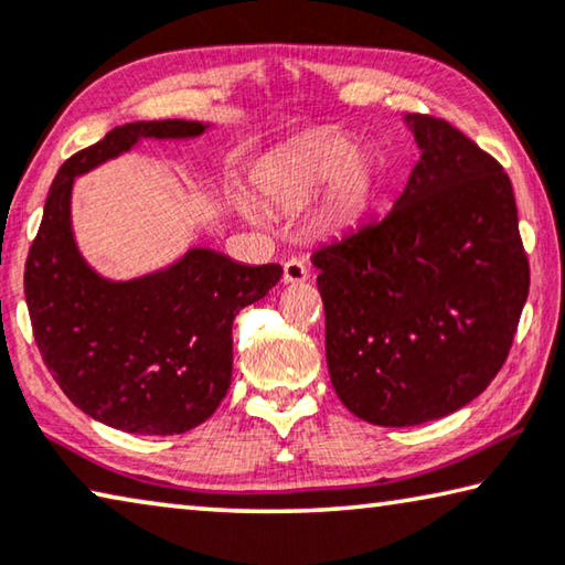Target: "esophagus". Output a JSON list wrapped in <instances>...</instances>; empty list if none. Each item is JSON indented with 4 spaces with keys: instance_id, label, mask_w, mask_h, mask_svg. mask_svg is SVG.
Listing matches in <instances>:
<instances>
[{
    "instance_id": "esophagus-1",
    "label": "esophagus",
    "mask_w": 565,
    "mask_h": 565,
    "mask_svg": "<svg viewBox=\"0 0 565 565\" xmlns=\"http://www.w3.org/2000/svg\"><path fill=\"white\" fill-rule=\"evenodd\" d=\"M310 277V270H308V265L302 263V259H298V257H292V259H288V263L282 265V280L288 282V285H298V282H306Z\"/></svg>"
}]
</instances>
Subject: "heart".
Here are the masks:
<instances>
[{"instance_id": "obj_1", "label": "heart", "mask_w": 565, "mask_h": 565, "mask_svg": "<svg viewBox=\"0 0 565 565\" xmlns=\"http://www.w3.org/2000/svg\"><path fill=\"white\" fill-rule=\"evenodd\" d=\"M255 186L267 206H300L316 196L312 216L323 230H343L366 212L376 189V169L351 136L323 131L277 153L255 173ZM234 210L259 222L263 212L245 196H234Z\"/></svg>"}]
</instances>
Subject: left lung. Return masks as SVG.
Here are the masks:
<instances>
[{
    "instance_id": "1",
    "label": "left lung",
    "mask_w": 565,
    "mask_h": 565,
    "mask_svg": "<svg viewBox=\"0 0 565 565\" xmlns=\"http://www.w3.org/2000/svg\"><path fill=\"white\" fill-rule=\"evenodd\" d=\"M404 124L422 156L392 212L312 253L333 388L379 427L441 419L480 396L531 288L508 173L447 120Z\"/></svg>"
}]
</instances>
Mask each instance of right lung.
Listing matches in <instances>:
<instances>
[{
  "mask_svg": "<svg viewBox=\"0 0 565 565\" xmlns=\"http://www.w3.org/2000/svg\"><path fill=\"white\" fill-rule=\"evenodd\" d=\"M202 120H136L67 159L52 181L24 265L34 341L77 409L131 434H181L210 419L232 384L234 316L265 298L280 265H245L210 247L131 280L100 275L73 232L75 179L146 138L194 141Z\"/></svg>",
  "mask_w": 565,
  "mask_h": 565,
  "instance_id": "add662e5",
  "label": "right lung"
}]
</instances>
